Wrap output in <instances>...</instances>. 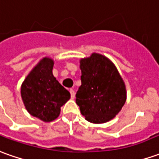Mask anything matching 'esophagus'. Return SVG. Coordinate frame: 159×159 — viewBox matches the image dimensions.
Masks as SVG:
<instances>
[{
	"label": "esophagus",
	"instance_id": "esophagus-1",
	"mask_svg": "<svg viewBox=\"0 0 159 159\" xmlns=\"http://www.w3.org/2000/svg\"><path fill=\"white\" fill-rule=\"evenodd\" d=\"M70 92L71 98H72V99H74V98H75V90H74L73 89H70Z\"/></svg>",
	"mask_w": 159,
	"mask_h": 159
}]
</instances>
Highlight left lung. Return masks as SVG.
Instances as JSON below:
<instances>
[{
    "label": "left lung",
    "mask_w": 159,
    "mask_h": 159,
    "mask_svg": "<svg viewBox=\"0 0 159 159\" xmlns=\"http://www.w3.org/2000/svg\"><path fill=\"white\" fill-rule=\"evenodd\" d=\"M82 85L75 102L85 119L103 124L119 113L126 101V88L116 67L98 53L80 60Z\"/></svg>",
    "instance_id": "8db88e82"
}]
</instances>
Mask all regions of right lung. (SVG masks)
<instances>
[{"mask_svg":"<svg viewBox=\"0 0 159 159\" xmlns=\"http://www.w3.org/2000/svg\"><path fill=\"white\" fill-rule=\"evenodd\" d=\"M54 60L43 57L27 75L20 87V96L31 116L43 122H52L60 115L61 107L70 93L53 75Z\"/></svg>","mask_w":159,"mask_h":159,"instance_id":"right-lung-1","label":"right lung"}]
</instances>
